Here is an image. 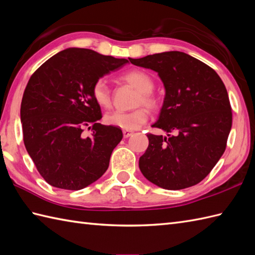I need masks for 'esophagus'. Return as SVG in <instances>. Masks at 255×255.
Segmentation results:
<instances>
[{"instance_id": "esophagus-1", "label": "esophagus", "mask_w": 255, "mask_h": 255, "mask_svg": "<svg viewBox=\"0 0 255 255\" xmlns=\"http://www.w3.org/2000/svg\"><path fill=\"white\" fill-rule=\"evenodd\" d=\"M132 134H133L132 132H129V131H126V129H124V131H123V136L126 137V138H128V137L131 136Z\"/></svg>"}]
</instances>
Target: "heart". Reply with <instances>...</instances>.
Segmentation results:
<instances>
[{"mask_svg": "<svg viewBox=\"0 0 255 255\" xmlns=\"http://www.w3.org/2000/svg\"><path fill=\"white\" fill-rule=\"evenodd\" d=\"M121 80L131 85L137 90L138 94L135 98V106H145L149 109L157 108V100L152 95L155 83L148 73L134 69L129 70L121 75ZM92 96L96 104L103 108H109L111 105V94L108 84L104 78H99L93 85ZM148 119V111L144 107H138L133 111L122 112V111H111L107 113L105 121L108 126L117 127L126 131H134L137 129L147 121Z\"/></svg>", "mask_w": 255, "mask_h": 255, "instance_id": "heart-1", "label": "heart"}]
</instances>
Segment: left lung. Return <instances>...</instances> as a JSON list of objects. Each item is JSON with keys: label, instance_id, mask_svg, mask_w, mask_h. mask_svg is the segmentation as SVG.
Returning a JSON list of instances; mask_svg holds the SVG:
<instances>
[{"label": "left lung", "instance_id": "1", "mask_svg": "<svg viewBox=\"0 0 255 255\" xmlns=\"http://www.w3.org/2000/svg\"><path fill=\"white\" fill-rule=\"evenodd\" d=\"M158 73L166 89L158 121L138 166L144 177L167 190L195 185L223 156L233 124L227 89L222 78L202 61L180 51L129 59ZM169 132H173L170 135Z\"/></svg>", "mask_w": 255, "mask_h": 255}]
</instances>
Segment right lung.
Masks as SVG:
<instances>
[{
    "mask_svg": "<svg viewBox=\"0 0 255 255\" xmlns=\"http://www.w3.org/2000/svg\"><path fill=\"white\" fill-rule=\"evenodd\" d=\"M128 62L69 48L31 75L20 106L22 136L37 170L50 185L81 190L107 171L123 134L117 127L98 123L103 116L92 88L100 77ZM85 127L92 128V138L82 135Z\"/></svg>",
    "mask_w": 255,
    "mask_h": 255,
    "instance_id": "obj_1",
    "label": "right lung"
}]
</instances>
